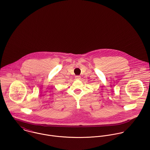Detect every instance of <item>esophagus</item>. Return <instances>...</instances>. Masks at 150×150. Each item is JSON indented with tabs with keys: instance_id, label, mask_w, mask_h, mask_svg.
Returning <instances> with one entry per match:
<instances>
[{
	"instance_id": "34e87169",
	"label": "esophagus",
	"mask_w": 150,
	"mask_h": 150,
	"mask_svg": "<svg viewBox=\"0 0 150 150\" xmlns=\"http://www.w3.org/2000/svg\"><path fill=\"white\" fill-rule=\"evenodd\" d=\"M75 79H76V80H80V79H81V77H80V76H75Z\"/></svg>"
}]
</instances>
